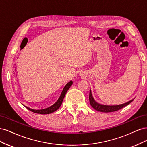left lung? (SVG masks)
<instances>
[{"label": "left lung", "mask_w": 147, "mask_h": 147, "mask_svg": "<svg viewBox=\"0 0 147 147\" xmlns=\"http://www.w3.org/2000/svg\"><path fill=\"white\" fill-rule=\"evenodd\" d=\"M89 101H90V105L92 106V107L94 109H95L96 111L102 112H115L121 109V108L126 106L127 105H128L129 104H130L132 101H133V99H132V100L127 102L126 103L122 104V105H116V106H108V105H101V104L97 102L95 100H94L92 96V91L90 90V94H89Z\"/></svg>", "instance_id": "8db88e82"}]
</instances>
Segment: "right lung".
Returning a JSON list of instances; mask_svg holds the SVG:
<instances>
[{"mask_svg": "<svg viewBox=\"0 0 147 147\" xmlns=\"http://www.w3.org/2000/svg\"><path fill=\"white\" fill-rule=\"evenodd\" d=\"M73 84V81L72 80H70V81L66 85L65 87L63 88L62 92H61V93L60 94V96L59 98L58 99V100L56 102H55L53 105H52L51 106L46 108V109H38V110H36V109H30L29 107H28L27 106H25L27 109H28L29 111L36 113H40V114H49V113H51L55 111H56L61 106V103H62V101L63 100V98L65 96L66 93H67V91L68 90V89L70 88V87L72 86Z\"/></svg>", "mask_w": 147, "mask_h": 147, "instance_id": "add662e5", "label": "right lung"}]
</instances>
